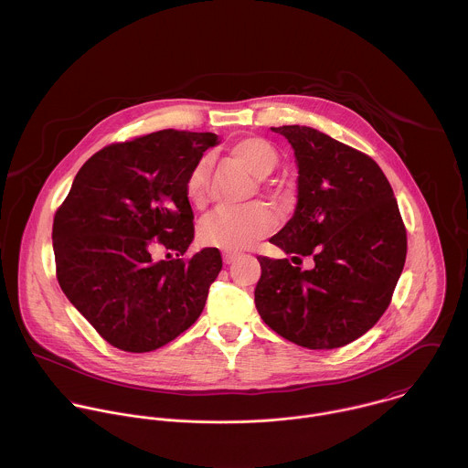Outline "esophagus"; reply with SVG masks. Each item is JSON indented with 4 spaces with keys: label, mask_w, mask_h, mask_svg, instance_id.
I'll return each mask as SVG.
<instances>
[{
    "label": "esophagus",
    "mask_w": 468,
    "mask_h": 468,
    "mask_svg": "<svg viewBox=\"0 0 468 468\" xmlns=\"http://www.w3.org/2000/svg\"><path fill=\"white\" fill-rule=\"evenodd\" d=\"M236 260H238L236 254H223V263L225 265H232Z\"/></svg>",
    "instance_id": "esophagus-1"
}]
</instances>
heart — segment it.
Returning <instances> with one entry per match:
<instances>
[{"instance_id":"obj_1","label":"heart","mask_w":468,"mask_h":468,"mask_svg":"<svg viewBox=\"0 0 468 468\" xmlns=\"http://www.w3.org/2000/svg\"><path fill=\"white\" fill-rule=\"evenodd\" d=\"M229 153L238 158L256 176H268L279 164V153L261 136H245L229 145ZM208 158H201L186 180V197L191 205L203 207L208 198ZM270 189V186H265ZM275 223L273 212L263 203L243 207H221L205 218L200 239L214 249L239 252L265 238Z\"/></svg>"}]
</instances>
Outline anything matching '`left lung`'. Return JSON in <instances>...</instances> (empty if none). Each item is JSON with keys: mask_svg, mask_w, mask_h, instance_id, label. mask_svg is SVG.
<instances>
[{"mask_svg": "<svg viewBox=\"0 0 468 468\" xmlns=\"http://www.w3.org/2000/svg\"><path fill=\"white\" fill-rule=\"evenodd\" d=\"M299 167L292 219L270 243L293 261L260 256L254 301L275 334L308 349L342 347L388 310L407 254L399 203L378 164L328 134L281 126Z\"/></svg>", "mask_w": 468, "mask_h": 468, "instance_id": "8db88e82", "label": "left lung"}]
</instances>
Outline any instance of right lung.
Listing matches in <instances>:
<instances>
[{
	"label": "right lung",
	"mask_w": 468,
	"mask_h": 468,
	"mask_svg": "<svg viewBox=\"0 0 468 468\" xmlns=\"http://www.w3.org/2000/svg\"><path fill=\"white\" fill-rule=\"evenodd\" d=\"M216 144L218 134L164 130L106 145L79 169L54 216L61 290L122 351L158 349L203 312L223 263L218 249L182 258L195 238L186 180ZM156 244L177 258L153 262Z\"/></svg>",
	"instance_id": "add662e5"
}]
</instances>
